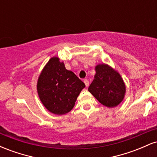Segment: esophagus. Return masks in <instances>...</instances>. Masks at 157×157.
I'll use <instances>...</instances> for the list:
<instances>
[{"label":"esophagus","mask_w":157,"mask_h":157,"mask_svg":"<svg viewBox=\"0 0 157 157\" xmlns=\"http://www.w3.org/2000/svg\"><path fill=\"white\" fill-rule=\"evenodd\" d=\"M84 83L86 84V86L87 87V86H89V81L87 80V79H86V80H84Z\"/></svg>","instance_id":"1"}]
</instances>
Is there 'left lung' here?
<instances>
[{"label": "left lung", "instance_id": "left-lung-1", "mask_svg": "<svg viewBox=\"0 0 157 157\" xmlns=\"http://www.w3.org/2000/svg\"><path fill=\"white\" fill-rule=\"evenodd\" d=\"M94 79L89 91L106 107L112 108L122 101L125 86L121 76L108 65L100 64L95 68Z\"/></svg>", "mask_w": 157, "mask_h": 157}]
</instances>
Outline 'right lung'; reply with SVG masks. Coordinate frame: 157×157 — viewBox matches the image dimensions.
<instances>
[{
	"mask_svg": "<svg viewBox=\"0 0 157 157\" xmlns=\"http://www.w3.org/2000/svg\"><path fill=\"white\" fill-rule=\"evenodd\" d=\"M86 87L82 80L65 68L58 57H52L37 81L41 102L50 112L62 115L73 109L77 97Z\"/></svg>",
	"mask_w": 157,
	"mask_h": 157,
	"instance_id": "add662e5",
	"label": "right lung"
}]
</instances>
